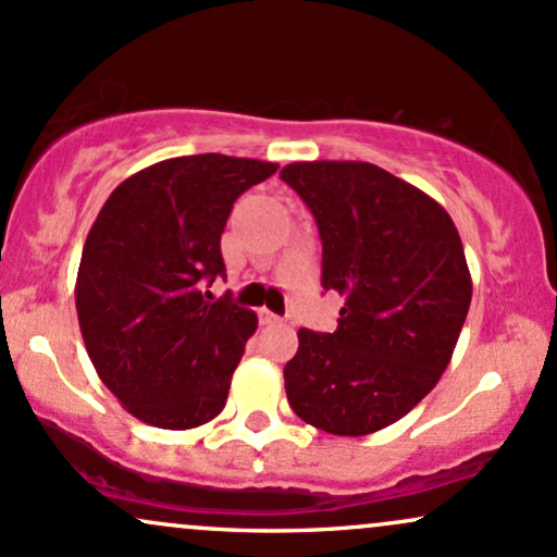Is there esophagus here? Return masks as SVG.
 I'll return each instance as SVG.
<instances>
[{
  "label": "esophagus",
  "instance_id": "34e87169",
  "mask_svg": "<svg viewBox=\"0 0 557 557\" xmlns=\"http://www.w3.org/2000/svg\"><path fill=\"white\" fill-rule=\"evenodd\" d=\"M259 322L261 324H280V322H283V317H277L270 309H259Z\"/></svg>",
  "mask_w": 557,
  "mask_h": 557
}]
</instances>
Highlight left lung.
Wrapping results in <instances>:
<instances>
[{
  "mask_svg": "<svg viewBox=\"0 0 557 557\" xmlns=\"http://www.w3.org/2000/svg\"><path fill=\"white\" fill-rule=\"evenodd\" d=\"M280 177L322 238V287L345 298L335 332L298 330L285 363L298 419L361 437L406 417L450 363L471 274L450 214L369 162H293Z\"/></svg>",
  "mask_w": 557,
  "mask_h": 557,
  "instance_id": "1",
  "label": "left lung"
}]
</instances>
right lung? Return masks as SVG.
<instances>
[{"label": "right lung", "instance_id": "add662e5", "mask_svg": "<svg viewBox=\"0 0 557 557\" xmlns=\"http://www.w3.org/2000/svg\"><path fill=\"white\" fill-rule=\"evenodd\" d=\"M274 172L225 154L164 159L120 183L96 216L75 283L81 335L96 374L144 424L194 430L225 408L259 319L230 296L209 300L203 280L225 277L235 198Z\"/></svg>", "mask_w": 557, "mask_h": 557}]
</instances>
